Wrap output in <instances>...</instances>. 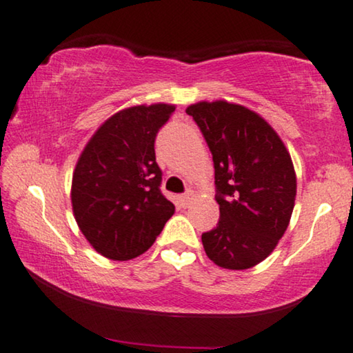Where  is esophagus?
I'll return each mask as SVG.
<instances>
[{
  "instance_id": "obj_1",
  "label": "esophagus",
  "mask_w": 353,
  "mask_h": 353,
  "mask_svg": "<svg viewBox=\"0 0 353 353\" xmlns=\"http://www.w3.org/2000/svg\"><path fill=\"white\" fill-rule=\"evenodd\" d=\"M178 202H180V205H181L183 208L189 207V205H191V202H192V194H191V192L181 194V196L178 197Z\"/></svg>"
}]
</instances>
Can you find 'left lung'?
I'll return each instance as SVG.
<instances>
[{
	"mask_svg": "<svg viewBox=\"0 0 353 353\" xmlns=\"http://www.w3.org/2000/svg\"><path fill=\"white\" fill-rule=\"evenodd\" d=\"M213 156L216 228L202 234L207 256L242 270L264 261L287 231L296 197L290 152L254 111L224 100L188 106Z\"/></svg>",
	"mask_w": 353,
	"mask_h": 353,
	"instance_id": "left-lung-1",
	"label": "left lung"
}]
</instances>
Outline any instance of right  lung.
Masks as SVG:
<instances>
[{
    "label": "right lung",
    "mask_w": 353,
    "mask_h": 353,
    "mask_svg": "<svg viewBox=\"0 0 353 353\" xmlns=\"http://www.w3.org/2000/svg\"><path fill=\"white\" fill-rule=\"evenodd\" d=\"M173 105H139L106 119L73 172L76 223L97 252L127 261L154 243L175 205L161 192L154 141Z\"/></svg>",
    "instance_id": "1"
}]
</instances>
